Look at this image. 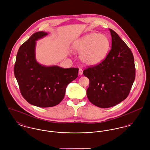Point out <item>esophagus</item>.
I'll use <instances>...</instances> for the list:
<instances>
[{
	"label": "esophagus",
	"mask_w": 150,
	"mask_h": 150,
	"mask_svg": "<svg viewBox=\"0 0 150 150\" xmlns=\"http://www.w3.org/2000/svg\"><path fill=\"white\" fill-rule=\"evenodd\" d=\"M83 70L81 68H79V74L80 75H82L83 74Z\"/></svg>",
	"instance_id": "esophagus-1"
}]
</instances>
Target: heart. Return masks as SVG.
<instances>
[{"label": "heart", "instance_id": "heart-1", "mask_svg": "<svg viewBox=\"0 0 150 150\" xmlns=\"http://www.w3.org/2000/svg\"><path fill=\"white\" fill-rule=\"evenodd\" d=\"M110 47L105 35L90 33L73 44V51L80 53V59L84 64L93 66L101 63L106 57Z\"/></svg>", "mask_w": 150, "mask_h": 150}]
</instances>
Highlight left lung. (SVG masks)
Listing matches in <instances>:
<instances>
[{"label":"left lung","mask_w":150,"mask_h":150,"mask_svg":"<svg viewBox=\"0 0 150 150\" xmlns=\"http://www.w3.org/2000/svg\"><path fill=\"white\" fill-rule=\"evenodd\" d=\"M109 30L112 43L106 58L83 71L89 80L87 97L93 105L100 108L112 107L125 100L135 79L131 50L115 32Z\"/></svg>","instance_id":"left-lung-1"}]
</instances>
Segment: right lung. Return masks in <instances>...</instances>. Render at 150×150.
I'll return each instance as SVG.
<instances>
[{"label": "right lung", "instance_id": "add662e5", "mask_svg": "<svg viewBox=\"0 0 150 150\" xmlns=\"http://www.w3.org/2000/svg\"><path fill=\"white\" fill-rule=\"evenodd\" d=\"M48 33L33 34L20 46L14 72L21 95L30 104L39 107L58 105L64 98L67 85L78 77V68L64 69L58 66H46L36 59V41Z\"/></svg>", "mask_w": 150, "mask_h": 150}]
</instances>
